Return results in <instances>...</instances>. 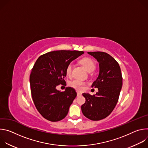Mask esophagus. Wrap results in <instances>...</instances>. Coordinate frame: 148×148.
<instances>
[{"mask_svg": "<svg viewBox=\"0 0 148 148\" xmlns=\"http://www.w3.org/2000/svg\"><path fill=\"white\" fill-rule=\"evenodd\" d=\"M81 95H82L81 93H80V92H77V97H79V96H81Z\"/></svg>", "mask_w": 148, "mask_h": 148, "instance_id": "1", "label": "esophagus"}]
</instances>
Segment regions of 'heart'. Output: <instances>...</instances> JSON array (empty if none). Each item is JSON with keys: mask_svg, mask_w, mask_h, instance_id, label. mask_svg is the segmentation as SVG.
Masks as SVG:
<instances>
[{"mask_svg": "<svg viewBox=\"0 0 148 148\" xmlns=\"http://www.w3.org/2000/svg\"><path fill=\"white\" fill-rule=\"evenodd\" d=\"M79 62L84 66V67L85 68L86 70L88 71V72L92 71L95 68V64L94 61L90 58H88V57L83 58L80 60ZM72 68H73V65L71 63H70V64L67 66L66 70V74L67 75H70L71 74ZM85 84H86L85 82L81 81L79 79H74L70 82V86L71 87L78 90H83Z\"/></svg>", "mask_w": 148, "mask_h": 148, "instance_id": "b5f03b06", "label": "heart"}]
</instances>
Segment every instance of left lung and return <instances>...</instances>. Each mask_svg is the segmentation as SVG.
<instances>
[{
	"instance_id": "8db88e82",
	"label": "left lung",
	"mask_w": 148,
	"mask_h": 148,
	"mask_svg": "<svg viewBox=\"0 0 148 148\" xmlns=\"http://www.w3.org/2000/svg\"><path fill=\"white\" fill-rule=\"evenodd\" d=\"M99 62V71L92 87L98 92L91 95L84 93L86 102L81 106L84 115L92 121H99L107 117L118 102L122 86V77L117 61L110 54L101 51L88 52Z\"/></svg>"
}]
</instances>
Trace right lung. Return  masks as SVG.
Here are the masks:
<instances>
[{
  "mask_svg": "<svg viewBox=\"0 0 148 148\" xmlns=\"http://www.w3.org/2000/svg\"><path fill=\"white\" fill-rule=\"evenodd\" d=\"M82 54L75 50L54 51L40 56L36 61L30 75L31 93L37 111L45 119L57 122L67 115L77 93L71 87L63 92L56 87L66 82L67 66Z\"/></svg>",
  "mask_w": 148,
  "mask_h": 148,
  "instance_id": "obj_1",
  "label": "right lung"
}]
</instances>
